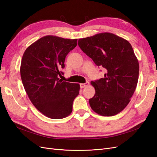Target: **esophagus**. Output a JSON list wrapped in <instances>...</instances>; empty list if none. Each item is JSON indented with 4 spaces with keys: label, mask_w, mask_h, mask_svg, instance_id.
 <instances>
[{
    "label": "esophagus",
    "mask_w": 157,
    "mask_h": 157,
    "mask_svg": "<svg viewBox=\"0 0 157 157\" xmlns=\"http://www.w3.org/2000/svg\"><path fill=\"white\" fill-rule=\"evenodd\" d=\"M89 85V82H86V83H82V84H80V86L81 88H85L88 86Z\"/></svg>",
    "instance_id": "esophagus-1"
}]
</instances>
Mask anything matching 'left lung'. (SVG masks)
Instances as JSON below:
<instances>
[{"label": "left lung", "mask_w": 157, "mask_h": 157, "mask_svg": "<svg viewBox=\"0 0 157 157\" xmlns=\"http://www.w3.org/2000/svg\"><path fill=\"white\" fill-rule=\"evenodd\" d=\"M78 44L94 62L106 70L104 78L92 81L96 90L89 99L92 110L104 117L121 112L130 101L139 77V62L130 43L111 33L80 39Z\"/></svg>", "instance_id": "8db88e82"}]
</instances>
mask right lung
<instances>
[{"label":"right lung","instance_id":"1","mask_svg":"<svg viewBox=\"0 0 157 157\" xmlns=\"http://www.w3.org/2000/svg\"><path fill=\"white\" fill-rule=\"evenodd\" d=\"M77 44V39L47 35L33 42L23 53L20 74L23 87L32 103L46 117L60 119L73 111L80 85L63 81L65 59Z\"/></svg>","mask_w":157,"mask_h":157}]
</instances>
